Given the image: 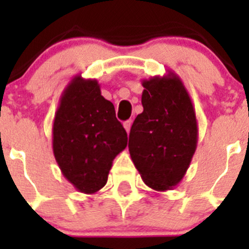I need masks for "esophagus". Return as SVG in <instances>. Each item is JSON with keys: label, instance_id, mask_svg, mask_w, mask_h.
Listing matches in <instances>:
<instances>
[{"label": "esophagus", "instance_id": "34e87169", "mask_svg": "<svg viewBox=\"0 0 249 249\" xmlns=\"http://www.w3.org/2000/svg\"><path fill=\"white\" fill-rule=\"evenodd\" d=\"M131 126H132V121H126V122L123 123V127H124V129H126L127 133H129V129H131Z\"/></svg>", "mask_w": 249, "mask_h": 249}]
</instances>
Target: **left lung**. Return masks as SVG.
Listing matches in <instances>:
<instances>
[{
	"label": "left lung",
	"instance_id": "obj_1",
	"mask_svg": "<svg viewBox=\"0 0 249 249\" xmlns=\"http://www.w3.org/2000/svg\"><path fill=\"white\" fill-rule=\"evenodd\" d=\"M142 106L129 132V155L144 183L172 190L190 167L198 142L195 107L175 72L142 80Z\"/></svg>",
	"mask_w": 249,
	"mask_h": 249
}]
</instances>
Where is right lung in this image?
Segmentation results:
<instances>
[{"mask_svg":"<svg viewBox=\"0 0 249 249\" xmlns=\"http://www.w3.org/2000/svg\"><path fill=\"white\" fill-rule=\"evenodd\" d=\"M126 147V131L98 81L74 76L61 94L52 126V148L63 177L78 192L97 193Z\"/></svg>","mask_w":249,"mask_h":249,"instance_id":"1","label":"right lung"}]
</instances>
